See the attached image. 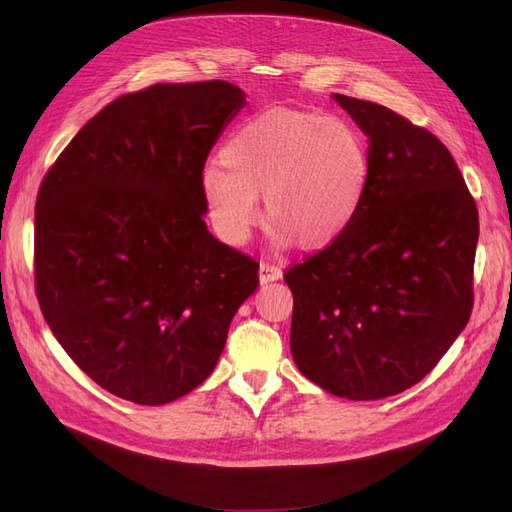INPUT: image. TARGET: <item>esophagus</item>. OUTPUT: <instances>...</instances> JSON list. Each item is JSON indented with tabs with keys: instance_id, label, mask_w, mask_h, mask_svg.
<instances>
[{
	"instance_id": "esophagus-1",
	"label": "esophagus",
	"mask_w": 512,
	"mask_h": 512,
	"mask_svg": "<svg viewBox=\"0 0 512 512\" xmlns=\"http://www.w3.org/2000/svg\"><path fill=\"white\" fill-rule=\"evenodd\" d=\"M260 284H271V281H277L281 279V267H277V264H271V262H260Z\"/></svg>"
}]
</instances>
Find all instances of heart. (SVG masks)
Wrapping results in <instances>:
<instances>
[{"label":"heart","mask_w":512,"mask_h":512,"mask_svg":"<svg viewBox=\"0 0 512 512\" xmlns=\"http://www.w3.org/2000/svg\"><path fill=\"white\" fill-rule=\"evenodd\" d=\"M201 173V197L220 241L241 248L260 222V192L277 245L324 250L360 216L373 161L349 122L296 108L260 110L228 135Z\"/></svg>","instance_id":"b5f03b06"}]
</instances>
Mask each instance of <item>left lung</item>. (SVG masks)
Returning <instances> with one entry per match:
<instances>
[{"instance_id": "8db88e82", "label": "left lung", "mask_w": 512, "mask_h": 512, "mask_svg": "<svg viewBox=\"0 0 512 512\" xmlns=\"http://www.w3.org/2000/svg\"><path fill=\"white\" fill-rule=\"evenodd\" d=\"M368 137V195L349 231L296 264L290 351L347 400L424 379L466 328L479 211L451 152L379 103L332 95Z\"/></svg>"}]
</instances>
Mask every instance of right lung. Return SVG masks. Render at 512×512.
I'll return each instance as SVG.
<instances>
[{
  "mask_svg": "<svg viewBox=\"0 0 512 512\" xmlns=\"http://www.w3.org/2000/svg\"><path fill=\"white\" fill-rule=\"evenodd\" d=\"M245 105L222 80L154 84L86 122L35 203V292L103 390L158 407L211 373L258 262L207 231L201 173Z\"/></svg>",
  "mask_w": 512,
  "mask_h": 512,
  "instance_id": "right-lung-1",
  "label": "right lung"
}]
</instances>
